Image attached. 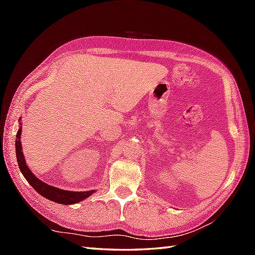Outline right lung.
Instances as JSON below:
<instances>
[{
	"label": "right lung",
	"instance_id": "obj_1",
	"mask_svg": "<svg viewBox=\"0 0 255 255\" xmlns=\"http://www.w3.org/2000/svg\"><path fill=\"white\" fill-rule=\"evenodd\" d=\"M20 121V118H19ZM20 134H21V123L19 122V129L16 134L15 140V150H16V159H17L18 167L24 175L26 181L28 182L32 188L35 189L37 193H39L41 196L46 197L47 199L52 200L58 204L62 205H73L77 204L81 200L90 197L92 194H94L95 191H88V192H72V191H64V189L57 188L55 186H50L48 184L40 181L39 178L35 176L28 165L26 163L25 156L23 153V149H21V142H20Z\"/></svg>",
	"mask_w": 255,
	"mask_h": 255
}]
</instances>
